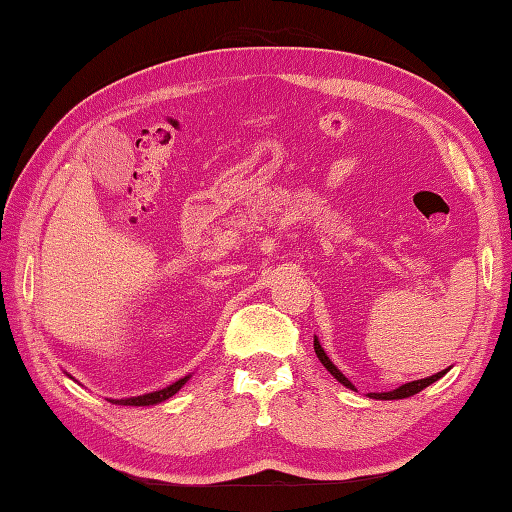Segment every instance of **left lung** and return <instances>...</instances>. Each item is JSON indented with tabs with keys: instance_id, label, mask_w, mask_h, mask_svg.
<instances>
[{
	"instance_id": "8db88e82",
	"label": "left lung",
	"mask_w": 512,
	"mask_h": 512,
	"mask_svg": "<svg viewBox=\"0 0 512 512\" xmlns=\"http://www.w3.org/2000/svg\"><path fill=\"white\" fill-rule=\"evenodd\" d=\"M314 349H316V356H318V360L322 362V367H325V369H327V371H329V373L333 375V378H336L338 382H342L344 387H347V389H353V384H351L347 378H344V375L338 371V367H333V362L327 358L325 349L320 347L318 338H314ZM446 371H448V369H446ZM446 371L435 373V375H431V378H424V380L406 382V384H402L400 389H393V391H389V393H369V395H371V398H375V400H402V398H411V395L420 393L422 389L429 387V384H433V382L440 380Z\"/></svg>"
}]
</instances>
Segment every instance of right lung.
<instances>
[{"label":"right lung","mask_w":512,"mask_h":512,"mask_svg":"<svg viewBox=\"0 0 512 512\" xmlns=\"http://www.w3.org/2000/svg\"><path fill=\"white\" fill-rule=\"evenodd\" d=\"M187 382V378H181L179 382L170 384V387H165L161 391H152V393H145V395H137V398H128V400H110L112 404H123V406H150V404H159L165 402L168 398L179 391L183 384Z\"/></svg>","instance_id":"right-lung-1"}]
</instances>
